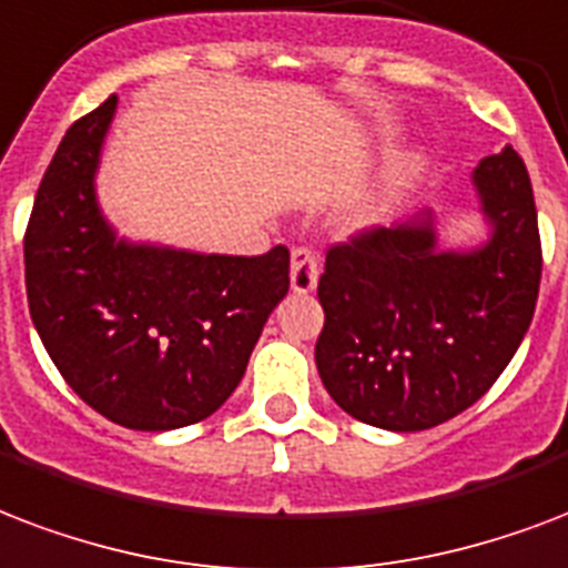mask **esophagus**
<instances>
[{
    "label": "esophagus",
    "mask_w": 568,
    "mask_h": 568,
    "mask_svg": "<svg viewBox=\"0 0 568 568\" xmlns=\"http://www.w3.org/2000/svg\"><path fill=\"white\" fill-rule=\"evenodd\" d=\"M318 285V255L306 246L292 253V288L297 294H310Z\"/></svg>",
    "instance_id": "1"
}]
</instances>
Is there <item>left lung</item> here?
<instances>
[{"label":"left lung","instance_id":"obj_1","mask_svg":"<svg viewBox=\"0 0 568 568\" xmlns=\"http://www.w3.org/2000/svg\"><path fill=\"white\" fill-rule=\"evenodd\" d=\"M491 237L435 250L432 211L327 250L315 366L345 414L389 432L440 426L500 378L534 322L542 241L513 145L474 169Z\"/></svg>","mask_w":568,"mask_h":568}]
</instances>
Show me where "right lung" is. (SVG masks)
<instances>
[{"mask_svg":"<svg viewBox=\"0 0 568 568\" xmlns=\"http://www.w3.org/2000/svg\"><path fill=\"white\" fill-rule=\"evenodd\" d=\"M119 98L73 121L26 226V297L43 348L85 405L136 432L211 417L235 393L288 292V250L205 255L119 241L94 172Z\"/></svg>","mask_w":568,"mask_h":568,"instance_id":"1","label":"right lung"}]
</instances>
